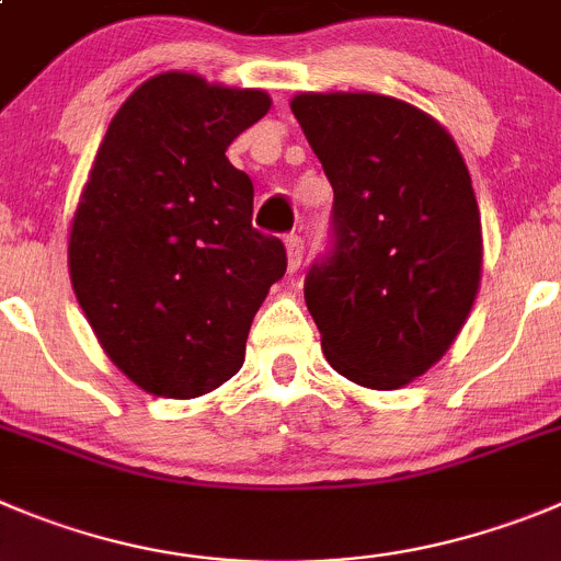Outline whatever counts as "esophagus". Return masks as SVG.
Instances as JSON below:
<instances>
[{
    "instance_id": "34e87169",
    "label": "esophagus",
    "mask_w": 561,
    "mask_h": 561,
    "mask_svg": "<svg viewBox=\"0 0 561 561\" xmlns=\"http://www.w3.org/2000/svg\"><path fill=\"white\" fill-rule=\"evenodd\" d=\"M285 245H287V271L296 274V271L301 268V256H305V240L298 238V234H287Z\"/></svg>"
}]
</instances>
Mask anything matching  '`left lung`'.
I'll list each match as a JSON object with an SVG mask.
<instances>
[{
    "mask_svg": "<svg viewBox=\"0 0 561 561\" xmlns=\"http://www.w3.org/2000/svg\"><path fill=\"white\" fill-rule=\"evenodd\" d=\"M334 191L332 245L310 265L307 310L329 365L374 390L426 374L468 321L481 218L451 135L379 93L290 104Z\"/></svg>",
    "mask_w": 561,
    "mask_h": 561,
    "instance_id": "obj_1",
    "label": "left lung"
}]
</instances>
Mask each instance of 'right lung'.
Instances as JSON below:
<instances>
[{"label":"right lung","instance_id":"right-lung-1","mask_svg":"<svg viewBox=\"0 0 561 561\" xmlns=\"http://www.w3.org/2000/svg\"><path fill=\"white\" fill-rule=\"evenodd\" d=\"M263 91L151 77L110 122L82 191L68 268L99 343L129 379L196 399L240 370L285 243L251 227L254 185L227 160L268 113Z\"/></svg>","mask_w":561,"mask_h":561}]
</instances>
